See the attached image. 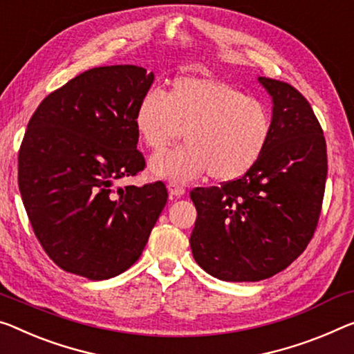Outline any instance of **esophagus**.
<instances>
[{
	"instance_id": "esophagus-1",
	"label": "esophagus",
	"mask_w": 354,
	"mask_h": 354,
	"mask_svg": "<svg viewBox=\"0 0 354 354\" xmlns=\"http://www.w3.org/2000/svg\"><path fill=\"white\" fill-rule=\"evenodd\" d=\"M169 194H171V198H180L182 194H185V188L182 187V185H178V183H176V182H171L169 183Z\"/></svg>"
}]
</instances>
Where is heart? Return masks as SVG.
<instances>
[{
  "label": "heart",
  "instance_id": "obj_1",
  "mask_svg": "<svg viewBox=\"0 0 354 354\" xmlns=\"http://www.w3.org/2000/svg\"><path fill=\"white\" fill-rule=\"evenodd\" d=\"M134 124L150 150L160 151L178 139L185 145L151 160V172L171 182L209 174L216 182L245 176L269 144L268 106L214 77L178 75L166 96L149 91L136 109Z\"/></svg>",
  "mask_w": 354,
  "mask_h": 354
}]
</instances>
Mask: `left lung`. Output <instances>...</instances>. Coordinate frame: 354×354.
<instances>
[{
  "label": "left lung",
  "mask_w": 354,
  "mask_h": 354,
  "mask_svg": "<svg viewBox=\"0 0 354 354\" xmlns=\"http://www.w3.org/2000/svg\"><path fill=\"white\" fill-rule=\"evenodd\" d=\"M274 101L263 156L221 187L193 188V257L225 281H259L286 269L312 241L328 176L326 140L312 106L295 86L258 77Z\"/></svg>",
  "instance_id": "1"
}]
</instances>
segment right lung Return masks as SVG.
Instances as JSON below:
<instances>
[{"label":"right lung","instance_id":"1","mask_svg":"<svg viewBox=\"0 0 354 354\" xmlns=\"http://www.w3.org/2000/svg\"><path fill=\"white\" fill-rule=\"evenodd\" d=\"M153 73L134 64L85 71L32 113L19 150V188L32 231L58 268L90 280L139 259L165 209L162 182L113 188L144 171L139 101Z\"/></svg>","mask_w":354,"mask_h":354}]
</instances>
